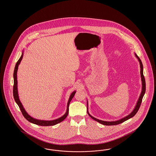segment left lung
<instances>
[{"label": "left lung", "instance_id": "left-lung-1", "mask_svg": "<svg viewBox=\"0 0 156 156\" xmlns=\"http://www.w3.org/2000/svg\"><path fill=\"white\" fill-rule=\"evenodd\" d=\"M136 56L137 57V58L138 59V60L140 62V75H141V77H142V93H141V94L140 95V97L139 98V100L137 102V104L136 105L135 108L134 109V110L132 111V112L131 114H130L129 115H128L127 116L122 118L121 119L119 120V121H115V122H107V121H103L101 120H99L98 119H96L95 118H94L93 116H92L91 115H90L89 113L87 112L88 115L92 118L94 120H95L96 121H97L100 123H101L102 125H118V124H120L122 122H125L126 121H127L128 119H129L130 118H132L133 116H134L136 115V114L137 113V112L138 111V110L140 108V105L142 104V101L143 97L144 95V93H145V91H146V81H145V79H144V76L143 75V64L141 60L140 59V58H139V56L135 54Z\"/></svg>", "mask_w": 156, "mask_h": 156}]
</instances>
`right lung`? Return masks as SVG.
Returning a JSON list of instances; mask_svg holds the SVG:
<instances>
[{
  "label": "right lung",
  "mask_w": 156,
  "mask_h": 156,
  "mask_svg": "<svg viewBox=\"0 0 156 156\" xmlns=\"http://www.w3.org/2000/svg\"><path fill=\"white\" fill-rule=\"evenodd\" d=\"M23 54H22L21 56L20 59L18 60L16 64V66L14 68V70L13 73V77H14V85H13V96L14 100L16 102L17 104V105H19V108L20 109L21 113L24 116V117L27 119L28 121L30 122H31L34 124L38 125H40V126H53L55 125L58 123L63 121L68 116V114H69V104L70 102L71 101V100H72L73 97H74L76 91H74L72 93V94L70 95V97L69 98V100L68 101V107H67V111L65 113V114L62 116L60 118L57 119L56 120H54V121H41V120H38V119H35L31 117L30 115H28L26 112V111H25L24 108H23L22 104L21 103L20 101L19 98V95H18V91H17V70H18V67H19V65L20 64L21 61L22 60L23 58Z\"/></svg>",
  "instance_id": "obj_1"
}]
</instances>
